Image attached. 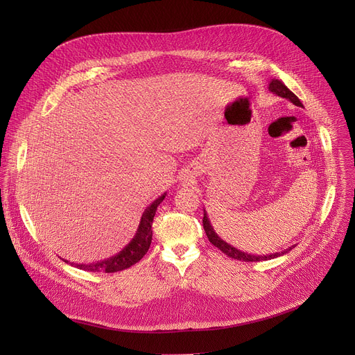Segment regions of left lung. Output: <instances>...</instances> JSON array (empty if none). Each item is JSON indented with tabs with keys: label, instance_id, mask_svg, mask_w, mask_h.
<instances>
[{
	"label": "left lung",
	"instance_id": "8db88e82",
	"mask_svg": "<svg viewBox=\"0 0 355 355\" xmlns=\"http://www.w3.org/2000/svg\"><path fill=\"white\" fill-rule=\"evenodd\" d=\"M268 88H270L271 92L277 94L278 96H282V98L289 99L293 105H296V107H303L302 103L299 101V98H297L282 81H279V80H271ZM202 223H204V229H205V233H207L209 241H211L215 247H218L220 251H223L226 256H229V257H232V259H234V260L247 261V263H250V261H251V263H252V261H267V260L277 259V257H279V256L286 254L288 251H291V250L295 247V245H291L289 248H286V250H284V251H281V252H275V254H270V256H254V254H248V252H244V251H240V250L234 248L233 245H230L229 243H226L225 240H222V239L215 233V230H214V227H212V225H211V222H209V219H208V215H207L205 209H204V219H202Z\"/></svg>",
	"mask_w": 355,
	"mask_h": 355
}]
</instances>
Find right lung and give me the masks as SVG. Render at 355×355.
<instances>
[{
	"mask_svg": "<svg viewBox=\"0 0 355 355\" xmlns=\"http://www.w3.org/2000/svg\"><path fill=\"white\" fill-rule=\"evenodd\" d=\"M164 198H166V193L159 196L153 204H150L144 209L135 237L122 251L118 252L116 256L104 261H98L95 264H77L76 267L80 270L92 271V272H116V271L126 270L133 264H136L137 261H140L151 244V237H153L151 225H153L157 207L162 204Z\"/></svg>",
	"mask_w": 355,
	"mask_h": 355,
	"instance_id": "1",
	"label": "right lung"
}]
</instances>
